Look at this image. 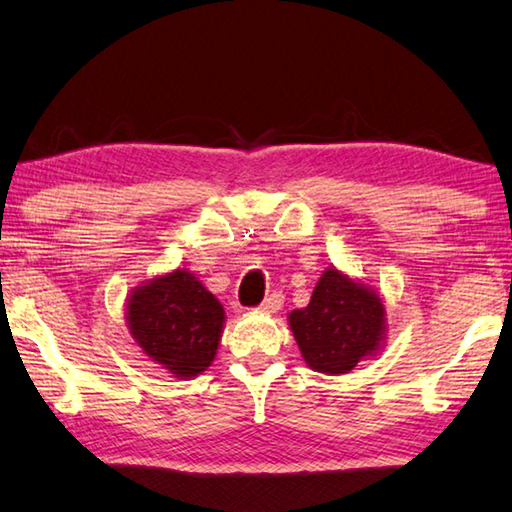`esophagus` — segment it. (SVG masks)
<instances>
[{"label": "esophagus", "mask_w": 512, "mask_h": 512, "mask_svg": "<svg viewBox=\"0 0 512 512\" xmlns=\"http://www.w3.org/2000/svg\"><path fill=\"white\" fill-rule=\"evenodd\" d=\"M282 304H284V295H282V291H273L271 295L266 297V300L259 304V309L262 311H266V313H275V311H280L282 309Z\"/></svg>", "instance_id": "obj_1"}]
</instances>
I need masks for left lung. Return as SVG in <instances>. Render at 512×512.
Returning a JSON list of instances; mask_svg holds the SVG:
<instances>
[{
	"label": "left lung",
	"instance_id": "obj_1",
	"mask_svg": "<svg viewBox=\"0 0 512 512\" xmlns=\"http://www.w3.org/2000/svg\"><path fill=\"white\" fill-rule=\"evenodd\" d=\"M288 324L313 371L347 374L383 342L385 306L374 291L329 268L311 302L288 315Z\"/></svg>",
	"mask_w": 512,
	"mask_h": 512
}]
</instances>
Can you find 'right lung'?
Here are the masks:
<instances>
[{
    "mask_svg": "<svg viewBox=\"0 0 512 512\" xmlns=\"http://www.w3.org/2000/svg\"><path fill=\"white\" fill-rule=\"evenodd\" d=\"M127 324L147 356L179 378L210 367L224 331V306L197 277L174 273L138 286L127 300Z\"/></svg>",
    "mask_w": 512,
    "mask_h": 512,
    "instance_id": "add662e5",
    "label": "right lung"
}]
</instances>
